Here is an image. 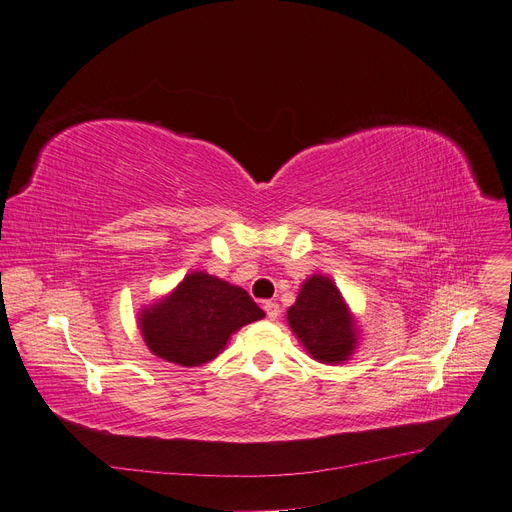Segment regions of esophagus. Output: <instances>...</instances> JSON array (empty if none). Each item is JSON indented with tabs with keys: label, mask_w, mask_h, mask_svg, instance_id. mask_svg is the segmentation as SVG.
<instances>
[{
	"label": "esophagus",
	"mask_w": 512,
	"mask_h": 512,
	"mask_svg": "<svg viewBox=\"0 0 512 512\" xmlns=\"http://www.w3.org/2000/svg\"><path fill=\"white\" fill-rule=\"evenodd\" d=\"M263 309H265V315H267V319H271V321H274V319H278V315H280V304L278 302H265L263 304Z\"/></svg>",
	"instance_id": "1"
}]
</instances>
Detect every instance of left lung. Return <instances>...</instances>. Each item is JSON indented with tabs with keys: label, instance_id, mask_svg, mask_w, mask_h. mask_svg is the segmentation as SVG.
Segmentation results:
<instances>
[{
	"label": "left lung",
	"instance_id": "8db88e82",
	"mask_svg": "<svg viewBox=\"0 0 512 512\" xmlns=\"http://www.w3.org/2000/svg\"><path fill=\"white\" fill-rule=\"evenodd\" d=\"M288 323L304 350L323 364L350 360L358 346L356 319L342 292L325 276H311L288 309Z\"/></svg>",
	"mask_w": 512,
	"mask_h": 512
}]
</instances>
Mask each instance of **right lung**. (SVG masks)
Masks as SVG:
<instances>
[{
  "instance_id": "1",
  "label": "right lung",
  "mask_w": 512,
  "mask_h": 512,
  "mask_svg": "<svg viewBox=\"0 0 512 512\" xmlns=\"http://www.w3.org/2000/svg\"><path fill=\"white\" fill-rule=\"evenodd\" d=\"M263 317L247 290L193 271L168 296L142 309L138 323L152 354L199 366L214 360L234 331Z\"/></svg>"
}]
</instances>
